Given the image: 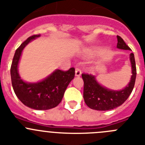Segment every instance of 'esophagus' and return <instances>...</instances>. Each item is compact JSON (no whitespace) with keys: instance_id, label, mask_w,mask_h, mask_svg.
Returning a JSON list of instances; mask_svg holds the SVG:
<instances>
[{"instance_id":"34e87169","label":"esophagus","mask_w":145,"mask_h":145,"mask_svg":"<svg viewBox=\"0 0 145 145\" xmlns=\"http://www.w3.org/2000/svg\"><path fill=\"white\" fill-rule=\"evenodd\" d=\"M81 75V70L78 68L75 69V76L80 77Z\"/></svg>"}]
</instances>
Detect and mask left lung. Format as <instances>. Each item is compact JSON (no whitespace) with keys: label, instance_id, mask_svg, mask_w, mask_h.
<instances>
[{"label":"left lung","instance_id":"8db88e82","mask_svg":"<svg viewBox=\"0 0 145 145\" xmlns=\"http://www.w3.org/2000/svg\"><path fill=\"white\" fill-rule=\"evenodd\" d=\"M117 39L118 48L130 51L131 48L122 38L117 35ZM129 60L132 75L127 86L120 90H113L104 86L99 83L97 77L94 75H82L84 82V99L88 107L96 110L106 111L116 108L125 102L132 92L137 76L135 59L133 53L129 54Z\"/></svg>","mask_w":145,"mask_h":145}]
</instances>
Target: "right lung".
Instances as JSON below:
<instances>
[{"mask_svg": "<svg viewBox=\"0 0 145 145\" xmlns=\"http://www.w3.org/2000/svg\"><path fill=\"white\" fill-rule=\"evenodd\" d=\"M40 35L29 37L16 49L11 67V84L15 94L25 106L37 110H46L57 107L61 102L66 88L75 77V69L68 71L55 70L52 73L38 82L25 81L19 73V63L23 50Z\"/></svg>", "mask_w": 145, "mask_h": 145, "instance_id": "1", "label": "right lung"}]
</instances>
